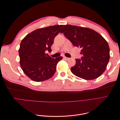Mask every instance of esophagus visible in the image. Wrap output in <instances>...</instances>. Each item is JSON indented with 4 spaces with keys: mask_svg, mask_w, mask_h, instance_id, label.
Wrapping results in <instances>:
<instances>
[{
    "mask_svg": "<svg viewBox=\"0 0 120 120\" xmlns=\"http://www.w3.org/2000/svg\"><path fill=\"white\" fill-rule=\"evenodd\" d=\"M63 58L64 59H65V60H68L69 59H70V58H68V57H66V56H63Z\"/></svg>",
    "mask_w": 120,
    "mask_h": 120,
    "instance_id": "1",
    "label": "esophagus"
}]
</instances>
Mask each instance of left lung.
I'll return each mask as SVG.
<instances>
[{
  "instance_id": "1",
  "label": "left lung",
  "mask_w": 120,
  "mask_h": 120,
  "mask_svg": "<svg viewBox=\"0 0 120 120\" xmlns=\"http://www.w3.org/2000/svg\"><path fill=\"white\" fill-rule=\"evenodd\" d=\"M61 33L75 46L82 49L81 59L71 68L72 73L77 77L92 80L105 71L110 59V48L104 38L92 29L71 25H65Z\"/></svg>"
}]
</instances>
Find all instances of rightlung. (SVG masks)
Listing matches in <instances>:
<instances>
[{
    "label": "right lung",
    "instance_id": "add662e5",
    "mask_svg": "<svg viewBox=\"0 0 120 120\" xmlns=\"http://www.w3.org/2000/svg\"><path fill=\"white\" fill-rule=\"evenodd\" d=\"M63 26L55 25L38 29L27 34L21 41L19 50L20 67L32 81H45L55 74L57 64L63 57L53 59L47 52H52L54 39L61 32Z\"/></svg>",
    "mask_w": 120,
    "mask_h": 120
}]
</instances>
